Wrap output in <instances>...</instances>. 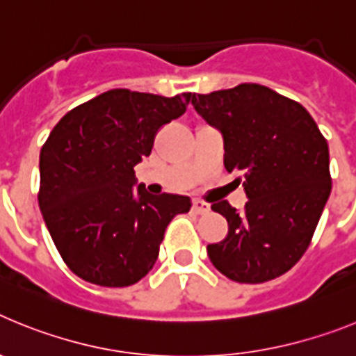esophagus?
Masks as SVG:
<instances>
[{"label":"esophagus","instance_id":"esophagus-1","mask_svg":"<svg viewBox=\"0 0 356 356\" xmlns=\"http://www.w3.org/2000/svg\"><path fill=\"white\" fill-rule=\"evenodd\" d=\"M193 210L196 213H207L210 210V207H209V203H205V201L194 200L193 201Z\"/></svg>","mask_w":356,"mask_h":356}]
</instances>
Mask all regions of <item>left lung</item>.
Instances as JSON below:
<instances>
[{"label": "left lung", "instance_id": "1", "mask_svg": "<svg viewBox=\"0 0 356 356\" xmlns=\"http://www.w3.org/2000/svg\"><path fill=\"white\" fill-rule=\"evenodd\" d=\"M193 105L222 134L225 168L244 172L248 196L241 212L212 205L228 235L207 246L210 262L238 284L278 278L310 246L328 201V143L305 106L259 83L193 94Z\"/></svg>", "mask_w": 356, "mask_h": 356}]
</instances>
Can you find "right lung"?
I'll return each instance as SVG.
<instances>
[{
    "instance_id": "obj_1",
    "label": "right lung",
    "mask_w": 356,
    "mask_h": 356,
    "mask_svg": "<svg viewBox=\"0 0 356 356\" xmlns=\"http://www.w3.org/2000/svg\"><path fill=\"white\" fill-rule=\"evenodd\" d=\"M191 99L106 90L69 110L44 143L40 212L62 260L85 282L137 284L155 266L172 217L191 210L187 196L134 191V168Z\"/></svg>"
}]
</instances>
